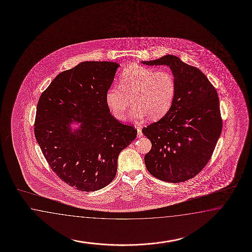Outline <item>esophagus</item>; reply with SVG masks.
Wrapping results in <instances>:
<instances>
[{
	"instance_id": "obj_1",
	"label": "esophagus",
	"mask_w": 252,
	"mask_h": 252,
	"mask_svg": "<svg viewBox=\"0 0 252 252\" xmlns=\"http://www.w3.org/2000/svg\"><path fill=\"white\" fill-rule=\"evenodd\" d=\"M137 128V137L140 138V137H142L143 136V133H142V130H141V127L138 126V127H136Z\"/></svg>"
}]
</instances>
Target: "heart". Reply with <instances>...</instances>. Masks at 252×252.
I'll list each match as a JSON object with an SVG mask.
<instances>
[{
	"instance_id": "1",
	"label": "heart",
	"mask_w": 252,
	"mask_h": 252,
	"mask_svg": "<svg viewBox=\"0 0 252 252\" xmlns=\"http://www.w3.org/2000/svg\"><path fill=\"white\" fill-rule=\"evenodd\" d=\"M119 86H111L106 92V105L115 118L122 120L133 100L130 118L141 121L150 117L158 119L164 116L174 101L175 80L168 70L134 65L126 67L119 78Z\"/></svg>"
}]
</instances>
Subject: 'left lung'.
<instances>
[{"label":"left lung","instance_id":"obj_1","mask_svg":"<svg viewBox=\"0 0 252 252\" xmlns=\"http://www.w3.org/2000/svg\"><path fill=\"white\" fill-rule=\"evenodd\" d=\"M142 63L167 66L175 80L174 101L168 112L142 130L152 143L145 156L146 168L153 176L167 183L193 178L211 159L221 133L218 93L199 68L179 57L165 55Z\"/></svg>","mask_w":252,"mask_h":252}]
</instances>
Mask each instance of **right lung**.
Masks as SVG:
<instances>
[{
    "label": "right lung",
    "mask_w": 252,
    "mask_h": 252,
    "mask_svg": "<svg viewBox=\"0 0 252 252\" xmlns=\"http://www.w3.org/2000/svg\"><path fill=\"white\" fill-rule=\"evenodd\" d=\"M118 67V62H80L60 73L37 105L34 133L41 152L55 174L78 190L109 185L120 152L136 137L137 130L120 123L106 105Z\"/></svg>",
    "instance_id": "right-lung-1"
}]
</instances>
